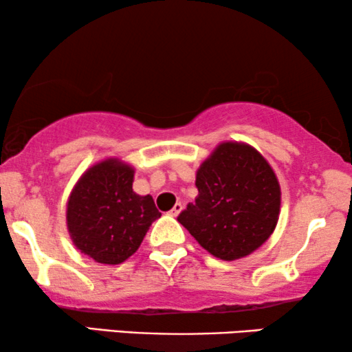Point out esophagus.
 <instances>
[{
    "mask_svg": "<svg viewBox=\"0 0 352 352\" xmlns=\"http://www.w3.org/2000/svg\"><path fill=\"white\" fill-rule=\"evenodd\" d=\"M181 210H182V205H181V204H176V205L171 208L170 216H173V218H176V216L181 213Z\"/></svg>",
    "mask_w": 352,
    "mask_h": 352,
    "instance_id": "esophagus-1",
    "label": "esophagus"
}]
</instances>
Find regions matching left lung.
Instances as JSON below:
<instances>
[{
    "label": "left lung",
    "instance_id": "obj_1",
    "mask_svg": "<svg viewBox=\"0 0 352 352\" xmlns=\"http://www.w3.org/2000/svg\"><path fill=\"white\" fill-rule=\"evenodd\" d=\"M195 186V204L177 221L214 258H245L272 235L280 214V184L250 144H218L197 170Z\"/></svg>",
    "mask_w": 352,
    "mask_h": 352
}]
</instances>
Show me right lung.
<instances>
[{
	"instance_id": "add662e5",
	"label": "right lung",
	"mask_w": 352,
	"mask_h": 352,
	"mask_svg": "<svg viewBox=\"0 0 352 352\" xmlns=\"http://www.w3.org/2000/svg\"><path fill=\"white\" fill-rule=\"evenodd\" d=\"M134 168L117 157L89 166L67 200V229L81 253L100 264H122L138 252L162 216L152 195L133 190Z\"/></svg>"
}]
</instances>
